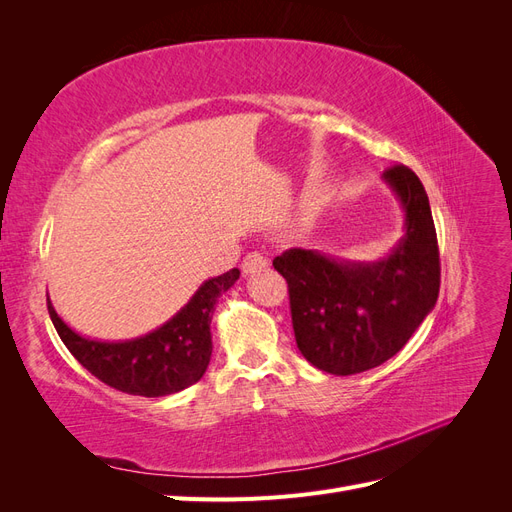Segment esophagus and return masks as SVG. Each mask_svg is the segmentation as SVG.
Returning <instances> with one entry per match:
<instances>
[{
  "instance_id": "34e87169",
  "label": "esophagus",
  "mask_w": 512,
  "mask_h": 512,
  "mask_svg": "<svg viewBox=\"0 0 512 512\" xmlns=\"http://www.w3.org/2000/svg\"><path fill=\"white\" fill-rule=\"evenodd\" d=\"M267 267H269V260H267L265 254H260V252H250V254H247V256L243 258V265H241V269H243L245 275L258 273V271L267 269Z\"/></svg>"
}]
</instances>
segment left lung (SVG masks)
<instances>
[{
	"mask_svg": "<svg viewBox=\"0 0 512 512\" xmlns=\"http://www.w3.org/2000/svg\"><path fill=\"white\" fill-rule=\"evenodd\" d=\"M382 179L404 211V237L389 256L352 262L294 247L273 260L288 282L301 354L333 376L389 361L438 301V237L423 183L404 164L384 170Z\"/></svg>",
	"mask_w": 512,
	"mask_h": 512,
	"instance_id": "left-lung-1",
	"label": "left lung"
}]
</instances>
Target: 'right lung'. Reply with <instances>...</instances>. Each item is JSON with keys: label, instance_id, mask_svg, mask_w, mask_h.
<instances>
[{"label": "right lung", "instance_id": "1", "mask_svg": "<svg viewBox=\"0 0 512 512\" xmlns=\"http://www.w3.org/2000/svg\"><path fill=\"white\" fill-rule=\"evenodd\" d=\"M239 280V269L211 277L160 329L126 342L89 339L61 320L51 299L49 316L61 337L89 374L128 395L164 397L196 384L211 361V318L215 301Z\"/></svg>", "mask_w": 512, "mask_h": 512}]
</instances>
